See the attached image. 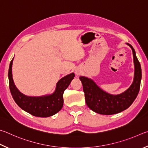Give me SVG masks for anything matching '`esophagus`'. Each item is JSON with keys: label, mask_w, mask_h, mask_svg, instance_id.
<instances>
[{"label": "esophagus", "mask_w": 148, "mask_h": 148, "mask_svg": "<svg viewBox=\"0 0 148 148\" xmlns=\"http://www.w3.org/2000/svg\"><path fill=\"white\" fill-rule=\"evenodd\" d=\"M75 74H76V75L79 76V75H81V71H79V70H76Z\"/></svg>", "instance_id": "esophagus-1"}]
</instances>
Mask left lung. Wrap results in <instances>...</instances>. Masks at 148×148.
<instances>
[{
    "mask_svg": "<svg viewBox=\"0 0 148 148\" xmlns=\"http://www.w3.org/2000/svg\"><path fill=\"white\" fill-rule=\"evenodd\" d=\"M126 44L133 51L134 72L133 83L125 92L118 95L108 94L98 86L92 79L84 76L79 77L83 86L86 105L95 112L104 115L121 112L130 107L137 97L142 79L141 66L133 47L129 43Z\"/></svg>",
    "mask_w": 148,
    "mask_h": 148,
    "instance_id": "obj_1",
    "label": "left lung"
}]
</instances>
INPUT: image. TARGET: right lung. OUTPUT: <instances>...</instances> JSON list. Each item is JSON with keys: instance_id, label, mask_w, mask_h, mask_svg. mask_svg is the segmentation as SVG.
Listing matches in <instances>:
<instances>
[{"instance_id": "obj_1", "label": "right lung", "mask_w": 148, "mask_h": 148, "mask_svg": "<svg viewBox=\"0 0 148 148\" xmlns=\"http://www.w3.org/2000/svg\"><path fill=\"white\" fill-rule=\"evenodd\" d=\"M13 60L14 58L10 62L9 67V86L13 99L17 105L23 110L36 117L47 118L58 112L63 107L64 90L74 79L73 73L59 80L53 94L42 96H28L21 92L14 84L12 75Z\"/></svg>"}]
</instances>
